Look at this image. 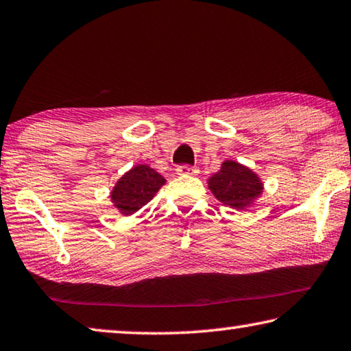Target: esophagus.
<instances>
[{
  "instance_id": "obj_1",
  "label": "esophagus",
  "mask_w": 351,
  "mask_h": 351,
  "mask_svg": "<svg viewBox=\"0 0 351 351\" xmlns=\"http://www.w3.org/2000/svg\"><path fill=\"white\" fill-rule=\"evenodd\" d=\"M176 173L181 176H193L198 173V169H195V167H191V165H180L176 169Z\"/></svg>"
}]
</instances>
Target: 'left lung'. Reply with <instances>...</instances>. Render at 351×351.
<instances>
[{
	"label": "left lung",
	"instance_id": "8db88e82",
	"mask_svg": "<svg viewBox=\"0 0 351 351\" xmlns=\"http://www.w3.org/2000/svg\"><path fill=\"white\" fill-rule=\"evenodd\" d=\"M209 191L221 204L247 210L264 192V182L250 167L226 159L220 170L208 180Z\"/></svg>",
	"mask_w": 351,
	"mask_h": 351
}]
</instances>
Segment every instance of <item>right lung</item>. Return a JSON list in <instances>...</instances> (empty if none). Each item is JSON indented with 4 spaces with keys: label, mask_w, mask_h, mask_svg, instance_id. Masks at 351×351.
<instances>
[{
    "label": "right lung",
    "mask_w": 351,
    "mask_h": 351,
    "mask_svg": "<svg viewBox=\"0 0 351 351\" xmlns=\"http://www.w3.org/2000/svg\"><path fill=\"white\" fill-rule=\"evenodd\" d=\"M165 184V178L145 164H137L119 178L112 191L110 202L121 215H132L143 208Z\"/></svg>",
    "instance_id": "obj_1"
}]
</instances>
